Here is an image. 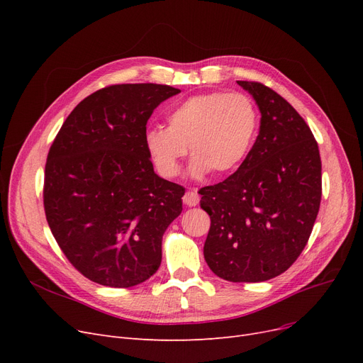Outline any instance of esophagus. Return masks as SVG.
Here are the masks:
<instances>
[{
    "instance_id": "1",
    "label": "esophagus",
    "mask_w": 363,
    "mask_h": 363,
    "mask_svg": "<svg viewBox=\"0 0 363 363\" xmlns=\"http://www.w3.org/2000/svg\"><path fill=\"white\" fill-rule=\"evenodd\" d=\"M182 200H184V204L188 206V207L197 206L199 201H200V196H199V193H197V189H196V188L188 189V191L185 193V196H184Z\"/></svg>"
}]
</instances>
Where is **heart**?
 I'll list each match as a JSON object with an SVG mask.
<instances>
[{"label": "heart", "mask_w": 363, "mask_h": 363, "mask_svg": "<svg viewBox=\"0 0 363 363\" xmlns=\"http://www.w3.org/2000/svg\"><path fill=\"white\" fill-rule=\"evenodd\" d=\"M260 114L244 94L211 92L189 97L167 113V128H151L144 143L148 156L164 178H175L189 152V175L213 172L225 177L237 170L257 138Z\"/></svg>", "instance_id": "1"}]
</instances>
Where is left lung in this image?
Segmentation results:
<instances>
[{
	"label": "left lung",
	"instance_id": "8db88e82",
	"mask_svg": "<svg viewBox=\"0 0 363 363\" xmlns=\"http://www.w3.org/2000/svg\"><path fill=\"white\" fill-rule=\"evenodd\" d=\"M237 84L260 110L259 135L235 174L199 191L212 220L203 252L219 278L262 282L287 271L308 244L320 204V156L287 100L259 82Z\"/></svg>",
	"mask_w": 363,
	"mask_h": 363
}]
</instances>
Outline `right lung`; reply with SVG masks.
<instances>
[{
  "label": "right lung",
  "instance_id": "1",
  "mask_svg": "<svg viewBox=\"0 0 363 363\" xmlns=\"http://www.w3.org/2000/svg\"><path fill=\"white\" fill-rule=\"evenodd\" d=\"M181 91L111 85L73 108L50 148L44 207L69 262L88 279L128 289L155 275L184 188L155 174L145 148L155 108Z\"/></svg>",
  "mask_w": 363,
  "mask_h": 363
}]
</instances>
